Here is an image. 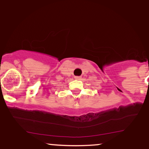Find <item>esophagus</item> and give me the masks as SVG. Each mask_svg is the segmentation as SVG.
<instances>
[{
  "instance_id": "esophagus-1",
  "label": "esophagus",
  "mask_w": 149,
  "mask_h": 149,
  "mask_svg": "<svg viewBox=\"0 0 149 149\" xmlns=\"http://www.w3.org/2000/svg\"><path fill=\"white\" fill-rule=\"evenodd\" d=\"M74 78H75V79H76V80H80V78H81V77H80V76H75Z\"/></svg>"
}]
</instances>
